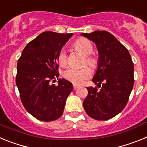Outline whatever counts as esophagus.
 Here are the masks:
<instances>
[{"mask_svg": "<svg viewBox=\"0 0 147 147\" xmlns=\"http://www.w3.org/2000/svg\"><path fill=\"white\" fill-rule=\"evenodd\" d=\"M73 88H74V90H76L77 88H80V86H79V85H73Z\"/></svg>", "mask_w": 147, "mask_h": 147, "instance_id": "1", "label": "esophagus"}]
</instances>
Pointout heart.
<instances>
[{
  "mask_svg": "<svg viewBox=\"0 0 147 147\" xmlns=\"http://www.w3.org/2000/svg\"><path fill=\"white\" fill-rule=\"evenodd\" d=\"M74 47L82 54L85 56L83 65L88 64L91 67H96L98 64L97 59L91 55L93 47L91 42L85 38H80L74 42ZM57 62L61 67H65L67 63V54L65 48H62L57 54ZM92 75V71L88 66H84L80 68L71 67L63 72V77L76 85H80L85 82Z\"/></svg>",
  "mask_w": 147,
  "mask_h": 147,
  "instance_id": "obj_1",
  "label": "heart"
}]
</instances>
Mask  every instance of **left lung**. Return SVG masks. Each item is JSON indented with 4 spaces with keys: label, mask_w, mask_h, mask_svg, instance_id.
Masks as SVG:
<instances>
[{
    "label": "left lung",
    "mask_w": 147,
    "mask_h": 147,
    "mask_svg": "<svg viewBox=\"0 0 147 147\" xmlns=\"http://www.w3.org/2000/svg\"><path fill=\"white\" fill-rule=\"evenodd\" d=\"M82 35L96 43L99 54L98 69L92 80L98 88H87L88 94L83 107L92 119L100 121L112 119L125 107L133 88L134 65L132 58L128 50L107 31Z\"/></svg>",
    "instance_id": "8db88e82"
}]
</instances>
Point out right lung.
I'll use <instances>...</instances> for the list:
<instances>
[{
    "label": "right lung",
    "instance_id": "add662e5",
    "mask_svg": "<svg viewBox=\"0 0 147 147\" xmlns=\"http://www.w3.org/2000/svg\"><path fill=\"white\" fill-rule=\"evenodd\" d=\"M73 35L44 32L26 45L18 61L16 85L26 110L42 121L59 119L72 91L71 82L59 79L57 54ZM58 80V85L50 82Z\"/></svg>",
    "mask_w": 147,
    "mask_h": 147
}]
</instances>
